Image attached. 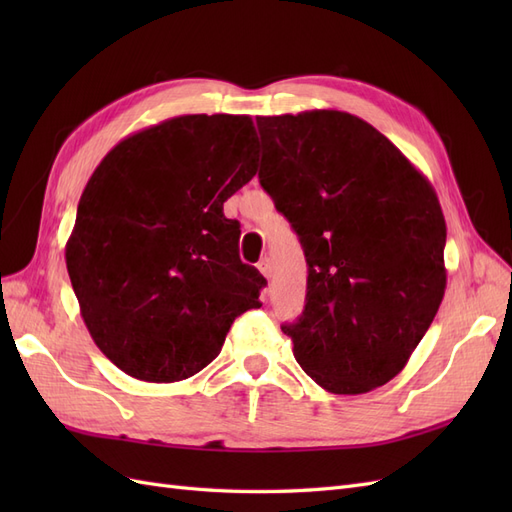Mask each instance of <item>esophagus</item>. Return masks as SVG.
<instances>
[{"instance_id": "obj_1", "label": "esophagus", "mask_w": 512, "mask_h": 512, "mask_svg": "<svg viewBox=\"0 0 512 512\" xmlns=\"http://www.w3.org/2000/svg\"><path fill=\"white\" fill-rule=\"evenodd\" d=\"M258 271L262 273V275H265L267 277V280H269V277L273 275V262H271V258H262L260 262H258Z\"/></svg>"}]
</instances>
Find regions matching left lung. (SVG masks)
Wrapping results in <instances>:
<instances>
[{
  "label": "left lung",
  "mask_w": 512,
  "mask_h": 512,
  "mask_svg": "<svg viewBox=\"0 0 512 512\" xmlns=\"http://www.w3.org/2000/svg\"><path fill=\"white\" fill-rule=\"evenodd\" d=\"M260 185L299 235L305 309L284 324L324 391L393 380L438 314L446 222L436 190L389 138L342 111L258 117Z\"/></svg>",
  "instance_id": "obj_1"
}]
</instances>
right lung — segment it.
Returning <instances> with one entry per match:
<instances>
[{
  "label": "right lung",
  "instance_id": "add662e5",
  "mask_svg": "<svg viewBox=\"0 0 512 512\" xmlns=\"http://www.w3.org/2000/svg\"><path fill=\"white\" fill-rule=\"evenodd\" d=\"M250 115H181L106 153L66 243L85 327L108 361L179 382L220 354L267 280L239 258L224 203L256 175Z\"/></svg>",
  "mask_w": 512,
  "mask_h": 512
}]
</instances>
